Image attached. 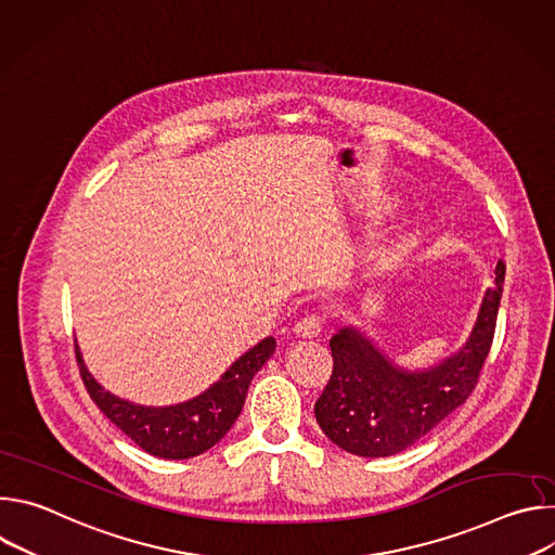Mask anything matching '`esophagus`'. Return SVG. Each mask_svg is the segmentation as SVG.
<instances>
[{
	"label": "esophagus",
	"instance_id": "obj_1",
	"mask_svg": "<svg viewBox=\"0 0 555 555\" xmlns=\"http://www.w3.org/2000/svg\"><path fill=\"white\" fill-rule=\"evenodd\" d=\"M296 336L298 338H302V340H311V338H315V336H321V332H323V319L321 315H315V313H309V315H305V319H300L298 323H296Z\"/></svg>",
	"mask_w": 555,
	"mask_h": 555
}]
</instances>
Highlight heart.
Instances as JSON below:
<instances>
[{"label":"heart","mask_w":555,"mask_h":555,"mask_svg":"<svg viewBox=\"0 0 555 555\" xmlns=\"http://www.w3.org/2000/svg\"><path fill=\"white\" fill-rule=\"evenodd\" d=\"M377 266H379V270H384V268H388V261H386V259H379Z\"/></svg>","instance_id":"heart-1"}]
</instances>
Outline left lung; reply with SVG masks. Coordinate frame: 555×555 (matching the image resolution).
<instances>
[{
    "instance_id": "1",
    "label": "left lung",
    "mask_w": 555,
    "mask_h": 555,
    "mask_svg": "<svg viewBox=\"0 0 555 555\" xmlns=\"http://www.w3.org/2000/svg\"><path fill=\"white\" fill-rule=\"evenodd\" d=\"M505 266L496 263L477 321L465 343L435 366L409 371L395 364L358 327H343L332 340L334 373L313 406L323 433L338 448L375 459L398 454L456 411L477 386L490 353L503 296Z\"/></svg>"
}]
</instances>
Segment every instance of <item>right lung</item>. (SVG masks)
Instances as JSON below:
<instances>
[{"label": "right lung", "instance_id": "add662e5", "mask_svg": "<svg viewBox=\"0 0 555 555\" xmlns=\"http://www.w3.org/2000/svg\"><path fill=\"white\" fill-rule=\"evenodd\" d=\"M276 349L272 336L248 349L240 360L197 398L173 406H140L116 398L88 371L76 345V362L83 384L103 415L118 426L135 446L160 459H191L225 437L240 417L255 373Z\"/></svg>", "mask_w": 555, "mask_h": 555}]
</instances>
